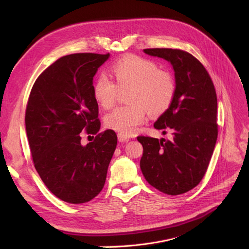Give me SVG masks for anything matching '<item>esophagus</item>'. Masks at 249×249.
Listing matches in <instances>:
<instances>
[{
  "label": "esophagus",
  "mask_w": 249,
  "mask_h": 249,
  "mask_svg": "<svg viewBox=\"0 0 249 249\" xmlns=\"http://www.w3.org/2000/svg\"><path fill=\"white\" fill-rule=\"evenodd\" d=\"M117 137H118V141L119 142H127L130 140L129 136H125V135L122 134V133H118L117 134Z\"/></svg>",
  "instance_id": "esophagus-1"
}]
</instances>
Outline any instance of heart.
<instances>
[{
	"label": "heart",
	"instance_id": "heart-1",
	"mask_svg": "<svg viewBox=\"0 0 249 249\" xmlns=\"http://www.w3.org/2000/svg\"><path fill=\"white\" fill-rule=\"evenodd\" d=\"M110 74L116 83L101 76L93 82L92 94L101 107L109 109L116 103L119 90L130 89L127 102L131 104L114 109L105 118L107 127L125 136L145 122L147 111L153 116L163 114L176 96L175 78L152 60L124 56L111 64Z\"/></svg>",
	"mask_w": 249,
	"mask_h": 249
}]
</instances>
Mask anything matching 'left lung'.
Wrapping results in <instances>:
<instances>
[{"mask_svg":"<svg viewBox=\"0 0 249 249\" xmlns=\"http://www.w3.org/2000/svg\"><path fill=\"white\" fill-rule=\"evenodd\" d=\"M145 54L171 63L177 91L170 107L158 118V130H171V141L139 136L140 168L148 184L168 195L196 187L208 169L218 135L217 95L199 60L178 49H145Z\"/></svg>","mask_w":249,"mask_h":249,"instance_id":"left-lung-1","label":"left lung"}]
</instances>
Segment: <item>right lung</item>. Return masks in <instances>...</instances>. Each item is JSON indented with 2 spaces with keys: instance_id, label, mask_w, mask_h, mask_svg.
I'll list each match as a JSON object with an SVG mask.
<instances>
[{
  "instance_id": "1",
  "label": "right lung",
  "mask_w": 249,
  "mask_h": 249,
  "mask_svg": "<svg viewBox=\"0 0 249 249\" xmlns=\"http://www.w3.org/2000/svg\"><path fill=\"white\" fill-rule=\"evenodd\" d=\"M110 54L78 53L59 58L37 78L26 109V131L35 169L48 189L63 201L84 203L106 182L117 144L114 131L97 134L99 105L93 77ZM82 130L96 134L80 144Z\"/></svg>"
}]
</instances>
